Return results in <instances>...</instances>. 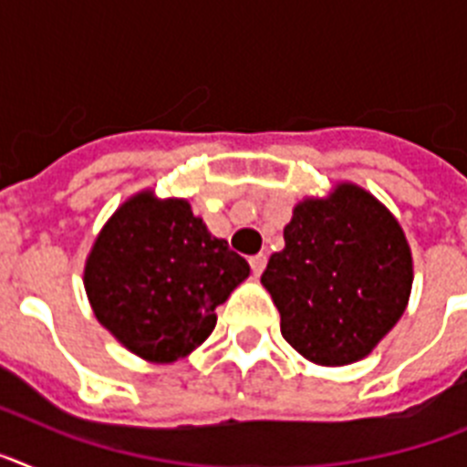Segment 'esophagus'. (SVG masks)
Segmentation results:
<instances>
[{
	"instance_id": "34e87169",
	"label": "esophagus",
	"mask_w": 467,
	"mask_h": 467,
	"mask_svg": "<svg viewBox=\"0 0 467 467\" xmlns=\"http://www.w3.org/2000/svg\"><path fill=\"white\" fill-rule=\"evenodd\" d=\"M250 269H253L254 275H262V271L266 269V254H254V257H250Z\"/></svg>"
}]
</instances>
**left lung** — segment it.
<instances>
[{
    "label": "left lung",
    "mask_w": 467,
    "mask_h": 467,
    "mask_svg": "<svg viewBox=\"0 0 467 467\" xmlns=\"http://www.w3.org/2000/svg\"><path fill=\"white\" fill-rule=\"evenodd\" d=\"M283 238L262 283L285 341L317 365L362 360L411 292V253L395 217L365 189L341 184L329 198L296 205Z\"/></svg>",
    "instance_id": "8db88e82"
}]
</instances>
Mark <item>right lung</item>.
Returning a JSON list of instances; mask_svg holds the SVG:
<instances>
[{"mask_svg": "<svg viewBox=\"0 0 467 467\" xmlns=\"http://www.w3.org/2000/svg\"><path fill=\"white\" fill-rule=\"evenodd\" d=\"M250 266L193 217L187 201L138 193L114 213L86 262L95 317L128 350L172 362L203 344Z\"/></svg>", "mask_w": 467, "mask_h": 467, "instance_id": "right-lung-1", "label": "right lung"}]
</instances>
